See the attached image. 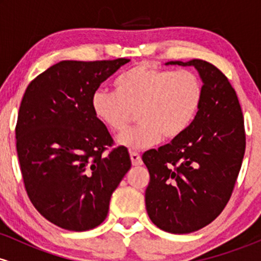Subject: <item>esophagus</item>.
I'll use <instances>...</instances> for the list:
<instances>
[{
    "label": "esophagus",
    "mask_w": 261,
    "mask_h": 261,
    "mask_svg": "<svg viewBox=\"0 0 261 261\" xmlns=\"http://www.w3.org/2000/svg\"><path fill=\"white\" fill-rule=\"evenodd\" d=\"M130 158H131V163H133L134 167H139L142 164V160H141L140 154L137 152H130Z\"/></svg>",
    "instance_id": "esophagus-1"
}]
</instances>
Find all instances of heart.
<instances>
[{
    "label": "heart",
    "mask_w": 261,
    "mask_h": 261,
    "mask_svg": "<svg viewBox=\"0 0 261 261\" xmlns=\"http://www.w3.org/2000/svg\"><path fill=\"white\" fill-rule=\"evenodd\" d=\"M115 92L97 89L91 108L97 120L114 134L126 130L137 112L140 124L118 137L116 142L130 151L153 147L163 136L175 140L195 121L203 100L199 76L175 72L149 64H139L114 82Z\"/></svg>",
    "instance_id": "heart-1"
}]
</instances>
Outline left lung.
<instances>
[{
    "instance_id": "1",
    "label": "left lung",
    "mask_w": 261,
    "mask_h": 261,
    "mask_svg": "<svg viewBox=\"0 0 261 261\" xmlns=\"http://www.w3.org/2000/svg\"><path fill=\"white\" fill-rule=\"evenodd\" d=\"M166 65L195 67L203 100L187 133L143 153L145 201L158 228L184 234L211 223L228 202L244 157V120L236 91L214 65L197 59Z\"/></svg>"
}]
</instances>
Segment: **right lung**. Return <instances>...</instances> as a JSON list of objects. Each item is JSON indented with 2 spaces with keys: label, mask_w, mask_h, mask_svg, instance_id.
<instances>
[{
  "label": "right lung",
  "mask_w": 261,
  "mask_h": 261,
  "mask_svg": "<svg viewBox=\"0 0 261 261\" xmlns=\"http://www.w3.org/2000/svg\"><path fill=\"white\" fill-rule=\"evenodd\" d=\"M128 61H60L23 95L16 139L27 194L39 214L64 229L99 226L131 168L127 148L103 154L113 139L91 108L100 83Z\"/></svg>",
  "instance_id": "right-lung-1"
}]
</instances>
